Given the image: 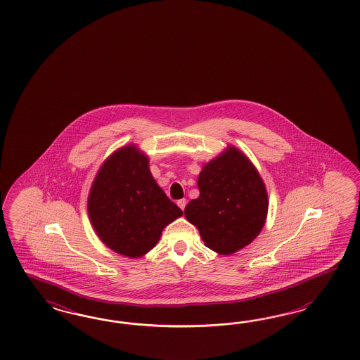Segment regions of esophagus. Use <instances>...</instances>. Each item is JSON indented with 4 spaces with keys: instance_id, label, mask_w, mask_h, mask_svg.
<instances>
[{
    "instance_id": "obj_1",
    "label": "esophagus",
    "mask_w": 360,
    "mask_h": 360,
    "mask_svg": "<svg viewBox=\"0 0 360 360\" xmlns=\"http://www.w3.org/2000/svg\"><path fill=\"white\" fill-rule=\"evenodd\" d=\"M176 205H178V206H179V208H181V210H185L186 199H179V200H178V202H176Z\"/></svg>"
}]
</instances>
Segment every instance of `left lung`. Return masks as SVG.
Returning a JSON list of instances; mask_svg holds the SVG:
<instances>
[{"label":"left lung","instance_id":"8db88e82","mask_svg":"<svg viewBox=\"0 0 360 360\" xmlns=\"http://www.w3.org/2000/svg\"><path fill=\"white\" fill-rule=\"evenodd\" d=\"M198 187L200 194L188 202L185 217L206 247L229 255L256 239L269 203L262 176L245 154L229 146L203 166Z\"/></svg>","mask_w":360,"mask_h":360}]
</instances>
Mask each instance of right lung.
Wrapping results in <instances>:
<instances>
[{"mask_svg": "<svg viewBox=\"0 0 360 360\" xmlns=\"http://www.w3.org/2000/svg\"><path fill=\"white\" fill-rule=\"evenodd\" d=\"M182 210L157 185L149 158L134 145L110 154L88 195V215L100 240L131 259L141 257Z\"/></svg>", "mask_w": 360, "mask_h": 360, "instance_id": "right-lung-1", "label": "right lung"}]
</instances>
